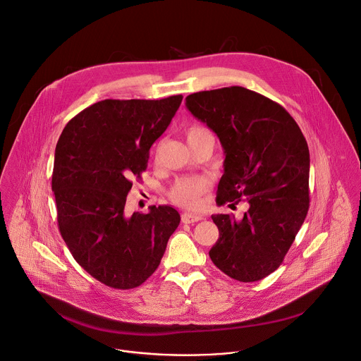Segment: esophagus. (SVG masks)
I'll list each match as a JSON object with an SVG mask.
<instances>
[{
    "mask_svg": "<svg viewBox=\"0 0 361 361\" xmlns=\"http://www.w3.org/2000/svg\"><path fill=\"white\" fill-rule=\"evenodd\" d=\"M202 219V216L201 215H195V214H183L181 215V221H183V224H195V222H198V221H201Z\"/></svg>",
    "mask_w": 361,
    "mask_h": 361,
    "instance_id": "esophagus-1",
    "label": "esophagus"
}]
</instances>
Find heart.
Here are the masks:
<instances>
[{"label": "heart", "instance_id": "heart-1", "mask_svg": "<svg viewBox=\"0 0 361 361\" xmlns=\"http://www.w3.org/2000/svg\"><path fill=\"white\" fill-rule=\"evenodd\" d=\"M185 137L190 145L207 137L214 139V135L208 128L194 125L185 130ZM208 188H209V183L202 177H184V178H178L171 185V188L169 190V197L173 202H176L180 207L195 208L198 204V198L204 192H207Z\"/></svg>", "mask_w": 361, "mask_h": 361}]
</instances>
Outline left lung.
<instances>
[{
  "mask_svg": "<svg viewBox=\"0 0 361 361\" xmlns=\"http://www.w3.org/2000/svg\"><path fill=\"white\" fill-rule=\"evenodd\" d=\"M185 105L225 150L216 204L249 205L240 219L212 215L219 239L209 257L233 280H263L283 263L310 209L308 143L286 108L245 87L194 92Z\"/></svg>",
  "mask_w": 361,
  "mask_h": 361,
  "instance_id": "8db88e82",
  "label": "left lung"
}]
</instances>
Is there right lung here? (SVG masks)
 Returning <instances> with one entry per match:
<instances>
[{"label": "right lung", "mask_w": 361, "mask_h": 361, "mask_svg": "<svg viewBox=\"0 0 361 361\" xmlns=\"http://www.w3.org/2000/svg\"><path fill=\"white\" fill-rule=\"evenodd\" d=\"M181 101L183 95L95 102L66 125L56 145L51 191L60 235L74 260L111 288L143 284L180 224L173 207L128 216L125 204Z\"/></svg>", "instance_id": "right-lung-1"}]
</instances>
